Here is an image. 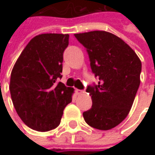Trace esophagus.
I'll return each instance as SVG.
<instances>
[{
    "label": "esophagus",
    "instance_id": "34e87169",
    "mask_svg": "<svg viewBox=\"0 0 155 155\" xmlns=\"http://www.w3.org/2000/svg\"><path fill=\"white\" fill-rule=\"evenodd\" d=\"M83 93H84V91H82V90H76V94L77 95H81V94H83Z\"/></svg>",
    "mask_w": 155,
    "mask_h": 155
}]
</instances>
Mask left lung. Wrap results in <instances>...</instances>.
<instances>
[{
  "label": "left lung",
  "mask_w": 155,
  "mask_h": 155,
  "mask_svg": "<svg viewBox=\"0 0 155 155\" xmlns=\"http://www.w3.org/2000/svg\"><path fill=\"white\" fill-rule=\"evenodd\" d=\"M86 48L91 67L98 84L87 87L91 109L83 113L91 127L100 130L115 128L127 117L140 86L141 62L122 39L105 31L74 34Z\"/></svg>",
  "instance_id": "obj_1"
}]
</instances>
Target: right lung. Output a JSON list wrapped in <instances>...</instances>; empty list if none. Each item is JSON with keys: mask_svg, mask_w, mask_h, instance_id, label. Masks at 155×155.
Masks as SVG:
<instances>
[{"mask_svg": "<svg viewBox=\"0 0 155 155\" xmlns=\"http://www.w3.org/2000/svg\"><path fill=\"white\" fill-rule=\"evenodd\" d=\"M69 34L43 33L24 48L11 72L10 94L22 122L32 129L46 132L56 128L73 88L61 82L63 53Z\"/></svg>", "mask_w": 155, "mask_h": 155, "instance_id": "1", "label": "right lung"}]
</instances>
